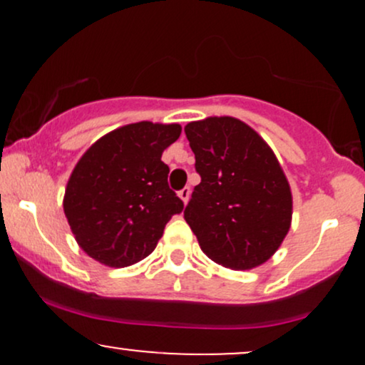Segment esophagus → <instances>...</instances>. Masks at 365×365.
Returning a JSON list of instances; mask_svg holds the SVG:
<instances>
[{
  "mask_svg": "<svg viewBox=\"0 0 365 365\" xmlns=\"http://www.w3.org/2000/svg\"><path fill=\"white\" fill-rule=\"evenodd\" d=\"M178 195H180V199L183 200V204H187L188 199H190V188L188 187L182 188V190H178Z\"/></svg>",
  "mask_w": 365,
  "mask_h": 365,
  "instance_id": "1",
  "label": "esophagus"
}]
</instances>
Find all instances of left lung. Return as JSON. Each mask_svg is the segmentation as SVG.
Masks as SVG:
<instances>
[{
    "mask_svg": "<svg viewBox=\"0 0 365 365\" xmlns=\"http://www.w3.org/2000/svg\"><path fill=\"white\" fill-rule=\"evenodd\" d=\"M195 185L183 217L209 259L252 269L273 255L292 223V192L269 145L244 121L212 116L185 127Z\"/></svg>",
    "mask_w": 365,
    "mask_h": 365,
    "instance_id": "left-lung-1",
    "label": "left lung"
}]
</instances>
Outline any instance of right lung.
Here are the masks:
<instances>
[{
  "label": "right lung",
  "instance_id": "right-lung-1",
  "mask_svg": "<svg viewBox=\"0 0 365 365\" xmlns=\"http://www.w3.org/2000/svg\"><path fill=\"white\" fill-rule=\"evenodd\" d=\"M182 133L177 123L125 125L92 144L77 163L63 199L75 240L111 267L142 261L165 226L183 211L168 185L163 150Z\"/></svg>",
  "mask_w": 365,
  "mask_h": 365
}]
</instances>
